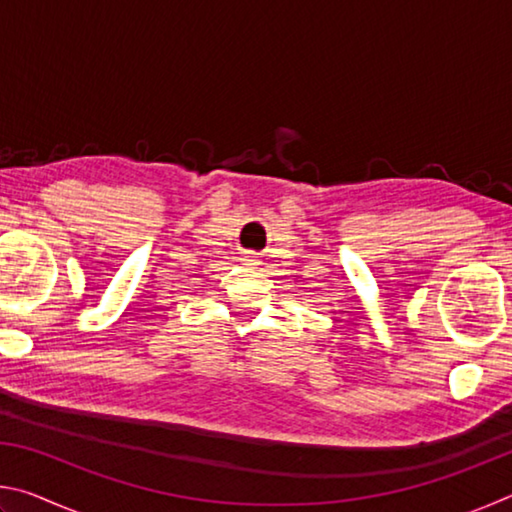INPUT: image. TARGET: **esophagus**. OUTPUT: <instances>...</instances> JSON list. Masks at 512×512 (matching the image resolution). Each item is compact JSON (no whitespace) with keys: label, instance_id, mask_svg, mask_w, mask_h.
Here are the masks:
<instances>
[{"label":"esophagus","instance_id":"1","mask_svg":"<svg viewBox=\"0 0 512 512\" xmlns=\"http://www.w3.org/2000/svg\"><path fill=\"white\" fill-rule=\"evenodd\" d=\"M246 262H250V264H257V262H255V257H253V253H248V255H246Z\"/></svg>","mask_w":512,"mask_h":512}]
</instances>
